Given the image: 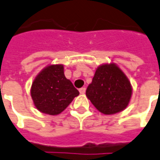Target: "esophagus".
<instances>
[{
  "mask_svg": "<svg viewBox=\"0 0 160 160\" xmlns=\"http://www.w3.org/2000/svg\"><path fill=\"white\" fill-rule=\"evenodd\" d=\"M79 92H80V94L83 95L84 93H85V88L84 87H82V88H81V89H79Z\"/></svg>",
  "mask_w": 160,
  "mask_h": 160,
  "instance_id": "34e87169",
  "label": "esophagus"
}]
</instances>
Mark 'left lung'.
I'll list each match as a JSON object with an SVG mask.
<instances>
[{
    "mask_svg": "<svg viewBox=\"0 0 160 160\" xmlns=\"http://www.w3.org/2000/svg\"><path fill=\"white\" fill-rule=\"evenodd\" d=\"M132 88L125 74L115 63L102 64L86 90L92 104L105 115L116 114L128 106Z\"/></svg>",
    "mask_w": 160,
    "mask_h": 160,
    "instance_id": "1",
    "label": "left lung"
}]
</instances>
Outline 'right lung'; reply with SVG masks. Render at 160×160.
<instances>
[{
  "label": "right lung",
  "instance_id": "right-lung-1",
  "mask_svg": "<svg viewBox=\"0 0 160 160\" xmlns=\"http://www.w3.org/2000/svg\"><path fill=\"white\" fill-rule=\"evenodd\" d=\"M30 94L38 111L54 116L63 112L79 91L65 78L63 65L53 64L45 67L36 76Z\"/></svg>",
  "mask_w": 160,
  "mask_h": 160
}]
</instances>
